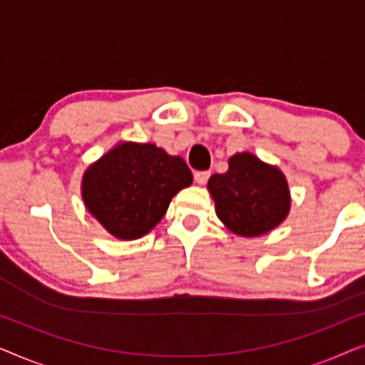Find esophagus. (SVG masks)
<instances>
[{
    "instance_id": "1",
    "label": "esophagus",
    "mask_w": 365,
    "mask_h": 365,
    "mask_svg": "<svg viewBox=\"0 0 365 365\" xmlns=\"http://www.w3.org/2000/svg\"><path fill=\"white\" fill-rule=\"evenodd\" d=\"M209 176H211V173H209V171H197L196 174H194V179H196L197 184H201V186H202V184L207 182Z\"/></svg>"
}]
</instances>
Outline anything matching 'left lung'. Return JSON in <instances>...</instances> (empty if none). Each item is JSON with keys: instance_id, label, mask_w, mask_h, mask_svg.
I'll use <instances>...</instances> for the list:
<instances>
[{"instance_id": "obj_1", "label": "left lung", "mask_w": 365, "mask_h": 365, "mask_svg": "<svg viewBox=\"0 0 365 365\" xmlns=\"http://www.w3.org/2000/svg\"><path fill=\"white\" fill-rule=\"evenodd\" d=\"M227 164L226 173L209 178L207 191L229 231L259 237L286 221L292 199L281 169L247 151L236 153Z\"/></svg>"}]
</instances>
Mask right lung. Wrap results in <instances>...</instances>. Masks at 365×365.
I'll list each match as a JSON object with an SVG mask.
<instances>
[{
  "mask_svg": "<svg viewBox=\"0 0 365 365\" xmlns=\"http://www.w3.org/2000/svg\"><path fill=\"white\" fill-rule=\"evenodd\" d=\"M192 184L186 161L153 143L121 141L86 168L81 197L86 211L121 241L151 232L169 202Z\"/></svg>",
  "mask_w": 365,
  "mask_h": 365,
  "instance_id": "add662e5",
  "label": "right lung"
}]
</instances>
